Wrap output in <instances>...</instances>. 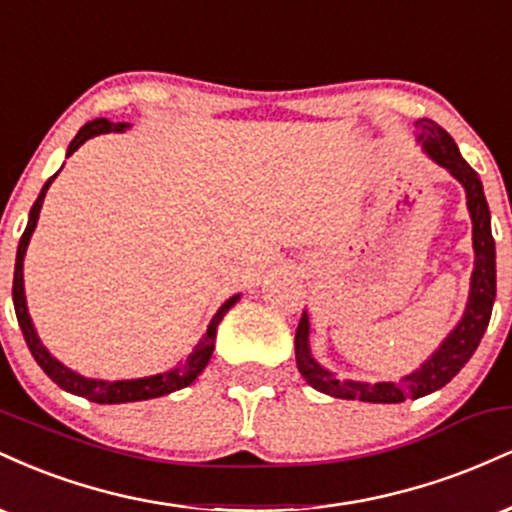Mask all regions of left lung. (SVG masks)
<instances>
[{
    "label": "left lung",
    "instance_id": "left-lung-1",
    "mask_svg": "<svg viewBox=\"0 0 512 512\" xmlns=\"http://www.w3.org/2000/svg\"><path fill=\"white\" fill-rule=\"evenodd\" d=\"M421 127V144L426 154L448 168L457 180L462 182L467 192V209L472 216V233H474V272H472V291H469V303L464 310L460 325L452 330L443 346L421 366L416 373L407 375L399 383H354V380H337L325 368L317 366L315 358L308 349V315L303 313L296 330V366L303 375L305 383L313 385L317 392H325L330 397L339 399H361V402L375 404H397L404 399H419L431 392L440 390L455 378L464 368V363L472 358L474 351L489 327L493 301H496V243L491 236V214L486 204L484 187L477 170L469 166L460 156V149L452 142V137L443 127L433 120H419Z\"/></svg>",
    "mask_w": 512,
    "mask_h": 512
}]
</instances>
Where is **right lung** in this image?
<instances>
[{"mask_svg": "<svg viewBox=\"0 0 512 512\" xmlns=\"http://www.w3.org/2000/svg\"><path fill=\"white\" fill-rule=\"evenodd\" d=\"M125 127H127L125 122H110V120H105V117H98V120L88 122V125H84V127L79 129V134H76V137L72 139V144H69L67 156H72L74 151L86 142V139L96 137V134H103V132H122V129H125ZM55 178H57V173L52 175L48 182H45L43 190H40L38 199H35V204H33V209H31V216H28V226H26V231H23V236L19 240V250H16L14 289H11V296H14V308H16V320H19L23 339H26V344H28V349H31L35 363H38V366L45 370V375H48L52 383L60 385L62 390L72 392V395L86 397L88 402H96V404L142 402V399L163 397V395H170V392L187 387V385L192 383V380L197 378L199 373H202L204 368H207V363H209V358H211V351H214L216 327H219V322L223 320V315H226L228 310H231L233 305H236V301H238L240 296L228 298V301L221 305L219 313L214 315V320H211V325L207 327V334H204V337L199 339V344L195 346V349H192V354L185 358V363H180V366L166 370V373L151 375V378L115 380V383H105V380L84 378V375H79V373H74V370L64 368L62 363L57 361V358H52L50 351L45 349L43 344H40L38 334H35V330H33L31 315H28L26 296H23V255H26L28 240H31V236H33L35 223H38L40 207H43L45 192H48V187L52 185V180H55Z\"/></svg>", "mask_w": 512, "mask_h": 512, "instance_id": "add662e5", "label": "right lung"}]
</instances>
